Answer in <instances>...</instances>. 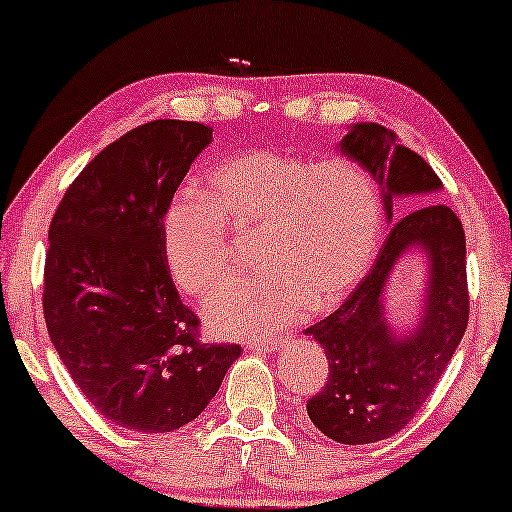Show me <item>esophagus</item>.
<instances>
[{"label": "esophagus", "mask_w": 512, "mask_h": 512, "mask_svg": "<svg viewBox=\"0 0 512 512\" xmlns=\"http://www.w3.org/2000/svg\"><path fill=\"white\" fill-rule=\"evenodd\" d=\"M249 347L254 349V352H261V354H275L279 349L284 347V340H268V342H249Z\"/></svg>", "instance_id": "esophagus-1"}]
</instances>
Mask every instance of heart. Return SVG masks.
Wrapping results in <instances>:
<instances>
[{
	"label": "heart",
	"instance_id": "heart-1",
	"mask_svg": "<svg viewBox=\"0 0 512 512\" xmlns=\"http://www.w3.org/2000/svg\"><path fill=\"white\" fill-rule=\"evenodd\" d=\"M209 200L181 195L163 216V256L181 291L205 296L228 275V229L258 230L261 272L207 300L228 338H268L314 310L338 307L380 247L375 179L352 158L240 151L209 172Z\"/></svg>",
	"mask_w": 512,
	"mask_h": 512
}]
</instances>
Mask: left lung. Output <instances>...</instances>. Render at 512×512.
<instances>
[{
	"label": "left lung",
	"instance_id": "left-lung-1",
	"mask_svg": "<svg viewBox=\"0 0 512 512\" xmlns=\"http://www.w3.org/2000/svg\"><path fill=\"white\" fill-rule=\"evenodd\" d=\"M335 149L377 181L389 223L397 218L398 197L413 200V212L391 226L373 270L352 296L305 328L328 359V382L307 401V415L335 443L366 445L394 436L415 417L464 338L466 237L457 214L436 198L443 191L438 174L398 144L394 132L377 123H354ZM408 253L425 258L423 305L415 320L396 327L388 317L386 291Z\"/></svg>",
	"mask_w": 512,
	"mask_h": 512
}]
</instances>
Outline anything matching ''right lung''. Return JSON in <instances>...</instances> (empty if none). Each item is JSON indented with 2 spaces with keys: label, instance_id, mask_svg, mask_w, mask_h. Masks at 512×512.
Wrapping results in <instances>:
<instances>
[{
  "label": "right lung",
  "instance_id": "obj_1",
  "mask_svg": "<svg viewBox=\"0 0 512 512\" xmlns=\"http://www.w3.org/2000/svg\"><path fill=\"white\" fill-rule=\"evenodd\" d=\"M209 144L202 123L139 125L90 160L48 230V335L76 387L123 429L193 422L242 354L200 342L163 256V216Z\"/></svg>",
  "mask_w": 512,
  "mask_h": 512
}]
</instances>
